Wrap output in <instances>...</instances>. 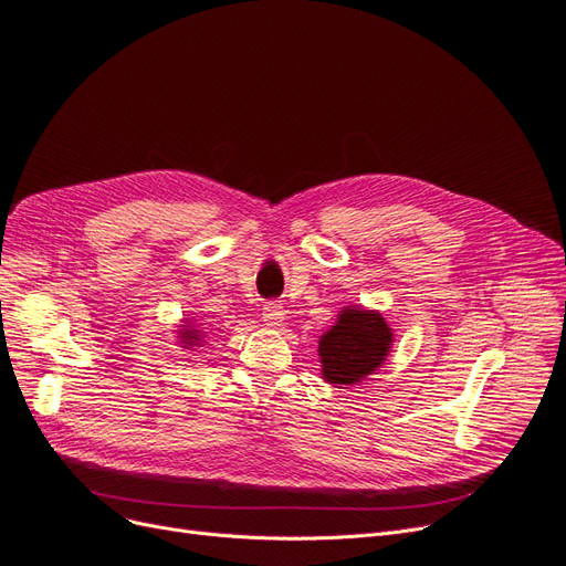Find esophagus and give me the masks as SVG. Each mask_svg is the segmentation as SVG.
Wrapping results in <instances>:
<instances>
[{"mask_svg": "<svg viewBox=\"0 0 566 566\" xmlns=\"http://www.w3.org/2000/svg\"><path fill=\"white\" fill-rule=\"evenodd\" d=\"M263 322L268 326H282L284 322V305L280 301H270L263 305Z\"/></svg>", "mask_w": 566, "mask_h": 566, "instance_id": "1", "label": "esophagus"}]
</instances>
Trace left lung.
Returning a JSON list of instances; mask_svg holds the SVG:
<instances>
[{"instance_id":"left-lung-1","label":"left lung","mask_w":566,"mask_h":566,"mask_svg":"<svg viewBox=\"0 0 566 566\" xmlns=\"http://www.w3.org/2000/svg\"><path fill=\"white\" fill-rule=\"evenodd\" d=\"M392 333L375 310L344 307L337 322L318 339L322 375L328 384L352 386L373 375L390 352Z\"/></svg>"}]
</instances>
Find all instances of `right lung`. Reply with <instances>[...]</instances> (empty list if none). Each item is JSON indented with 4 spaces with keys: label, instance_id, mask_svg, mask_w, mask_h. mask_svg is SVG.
Returning a JSON list of instances; mask_svg holds the SVG:
<instances>
[{
    "label": "right lung",
    "instance_id": "right-lung-1",
    "mask_svg": "<svg viewBox=\"0 0 566 566\" xmlns=\"http://www.w3.org/2000/svg\"><path fill=\"white\" fill-rule=\"evenodd\" d=\"M187 326H182L180 328V339H182V347L185 349H191V347H196V344L201 342V337H203V333L196 328L191 322H185Z\"/></svg>",
    "mask_w": 566,
    "mask_h": 566
}]
</instances>
